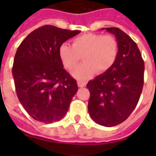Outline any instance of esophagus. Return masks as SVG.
<instances>
[{
	"label": "esophagus",
	"instance_id": "obj_1",
	"mask_svg": "<svg viewBox=\"0 0 156 156\" xmlns=\"http://www.w3.org/2000/svg\"><path fill=\"white\" fill-rule=\"evenodd\" d=\"M78 85L79 87H84L86 86V82L85 81H78Z\"/></svg>",
	"mask_w": 156,
	"mask_h": 156
}]
</instances>
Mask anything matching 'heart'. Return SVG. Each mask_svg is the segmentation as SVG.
Wrapping results in <instances>:
<instances>
[{
  "label": "heart",
  "mask_w": 156,
  "mask_h": 156,
  "mask_svg": "<svg viewBox=\"0 0 156 156\" xmlns=\"http://www.w3.org/2000/svg\"><path fill=\"white\" fill-rule=\"evenodd\" d=\"M59 55L64 66L69 70L78 66L73 74L78 79H87L97 72L102 73L111 69L118 55V43L113 35L100 33H87L77 36L72 41V46L63 44L60 47Z\"/></svg>",
  "instance_id": "1"
}]
</instances>
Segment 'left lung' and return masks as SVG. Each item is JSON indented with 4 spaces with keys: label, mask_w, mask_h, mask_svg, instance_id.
<instances>
[{
    "label": "left lung",
    "mask_w": 156,
    "mask_h": 156,
    "mask_svg": "<svg viewBox=\"0 0 156 156\" xmlns=\"http://www.w3.org/2000/svg\"><path fill=\"white\" fill-rule=\"evenodd\" d=\"M105 29L116 36L118 55L110 69L88 82V112L95 122L112 127L126 121L138 104L144 83V61L126 33L117 27Z\"/></svg>",
    "instance_id": "obj_1"
}]
</instances>
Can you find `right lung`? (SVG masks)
I'll return each mask as SVG.
<instances>
[{
  "label": "right lung",
  "mask_w": 156,
  "mask_h": 156,
  "mask_svg": "<svg viewBox=\"0 0 156 156\" xmlns=\"http://www.w3.org/2000/svg\"><path fill=\"white\" fill-rule=\"evenodd\" d=\"M80 32L45 25L30 33L18 48L12 69L16 93L36 121L48 124L61 120L78 91L76 80L64 69L59 49Z\"/></svg>",
  "instance_id": "right-lung-1"
}]
</instances>
